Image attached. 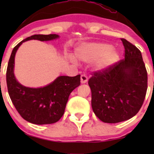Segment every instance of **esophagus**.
I'll use <instances>...</instances> for the list:
<instances>
[{
  "mask_svg": "<svg viewBox=\"0 0 154 154\" xmlns=\"http://www.w3.org/2000/svg\"><path fill=\"white\" fill-rule=\"evenodd\" d=\"M80 80H81V83L84 84V83H86L88 82V77L87 75H82L80 77Z\"/></svg>",
  "mask_w": 154,
  "mask_h": 154,
  "instance_id": "34e87169",
  "label": "esophagus"
}]
</instances>
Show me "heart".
Returning <instances> with one entry per match:
<instances>
[{
    "label": "heart",
    "instance_id": "1",
    "mask_svg": "<svg viewBox=\"0 0 154 154\" xmlns=\"http://www.w3.org/2000/svg\"><path fill=\"white\" fill-rule=\"evenodd\" d=\"M76 56L84 62H93L96 71H104L111 68L119 58L115 48L103 43H83L77 48Z\"/></svg>",
    "mask_w": 154,
    "mask_h": 154
}]
</instances>
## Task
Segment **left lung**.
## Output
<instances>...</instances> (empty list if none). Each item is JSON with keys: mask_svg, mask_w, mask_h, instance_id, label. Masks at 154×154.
<instances>
[{"mask_svg": "<svg viewBox=\"0 0 154 154\" xmlns=\"http://www.w3.org/2000/svg\"><path fill=\"white\" fill-rule=\"evenodd\" d=\"M121 40L125 59L106 70L94 72L88 81L93 112L106 123L126 121L136 115L148 88L147 71L141 52L125 39Z\"/></svg>", "mask_w": 154, "mask_h": 154, "instance_id": "obj_1", "label": "left lung"}]
</instances>
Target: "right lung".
<instances>
[{"instance_id": "right-lung-1", "label": "right lung", "mask_w": 154, "mask_h": 154, "mask_svg": "<svg viewBox=\"0 0 154 154\" xmlns=\"http://www.w3.org/2000/svg\"><path fill=\"white\" fill-rule=\"evenodd\" d=\"M59 38L56 34L28 37L14 48L8 61L6 83L11 100L23 119L35 125L53 124L61 119L70 93L80 85V75L59 76L42 88L25 87L17 80L14 73L15 55L19 46L27 40L48 41Z\"/></svg>"}]
</instances>
